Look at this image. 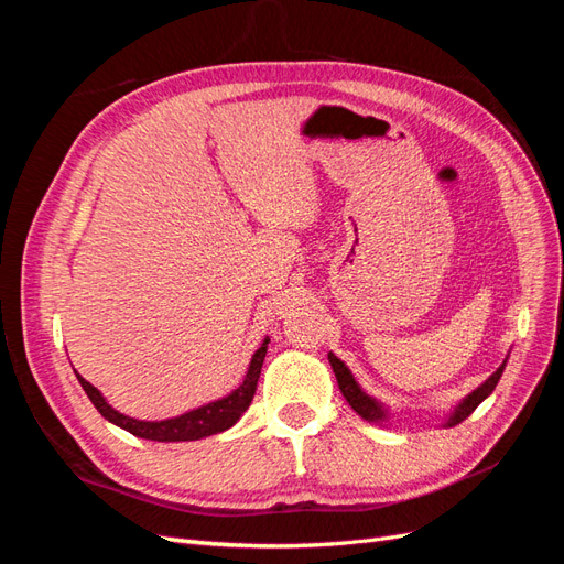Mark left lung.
<instances>
[{
  "label": "left lung",
  "instance_id": "obj_1",
  "mask_svg": "<svg viewBox=\"0 0 564 564\" xmlns=\"http://www.w3.org/2000/svg\"><path fill=\"white\" fill-rule=\"evenodd\" d=\"M329 365H332V369H334V373H336V381H338V388H340V392H344V398L348 400V404L355 409L357 414H360L365 421H371V423H383L386 419H388V409L381 404V402H377L373 398H369L367 392L357 386V381H355V377H352V371L338 360V357L334 355V352H329ZM503 369H506V360H503V365L491 373V377L482 383V386H477L470 395H466L464 400H460L456 406H454V412L449 414V419H447V423L445 425H456V423H460V421H466L475 409H477V404H480L482 400H487L489 395H491V390L497 388V383H499V379H501V373H503Z\"/></svg>",
  "mask_w": 564,
  "mask_h": 564
}]
</instances>
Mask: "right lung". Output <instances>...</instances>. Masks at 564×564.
Listing matches in <instances>:
<instances>
[{
	"label": "right lung",
	"mask_w": 564,
	"mask_h": 564,
	"mask_svg": "<svg viewBox=\"0 0 564 564\" xmlns=\"http://www.w3.org/2000/svg\"><path fill=\"white\" fill-rule=\"evenodd\" d=\"M268 344H270V338H263L261 348L251 355V362H249L245 381L237 386L230 392V395L220 398L216 402H209V404H202V406L193 409V412H185L181 416L164 419V421H139V419L119 414L117 409H112L106 402V398L100 395L98 388H94L87 379H82L77 371L75 373H77V381L82 383L84 392H87L89 400L100 412V416L108 419L115 425H119V429L129 431L131 435L143 437V440H155V442L202 440V437H209V435L228 431L230 425H235L237 421H240V416L247 412L251 400H253L256 383H259V377H261V367H263V360H265Z\"/></svg>",
	"instance_id": "obj_1"
}]
</instances>
